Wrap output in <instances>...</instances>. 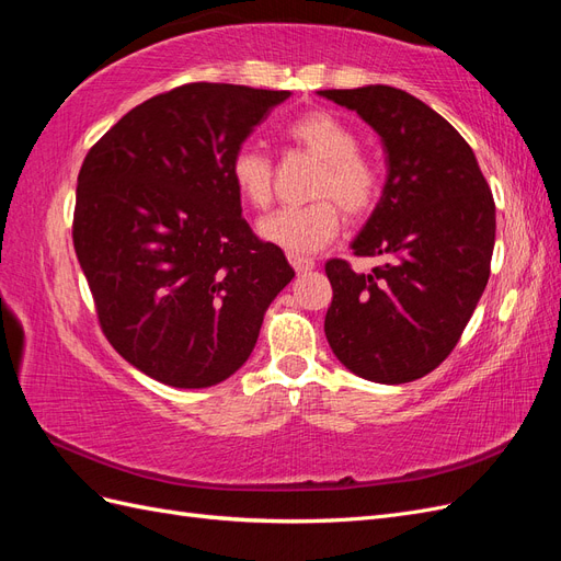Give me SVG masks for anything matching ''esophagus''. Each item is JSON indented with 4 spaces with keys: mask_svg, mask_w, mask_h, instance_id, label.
Wrapping results in <instances>:
<instances>
[{
    "mask_svg": "<svg viewBox=\"0 0 561 561\" xmlns=\"http://www.w3.org/2000/svg\"><path fill=\"white\" fill-rule=\"evenodd\" d=\"M287 260H290V264L295 266L297 274H304V271H311L316 266V262L311 257H304V254H295V252L287 254Z\"/></svg>",
    "mask_w": 561,
    "mask_h": 561,
    "instance_id": "34e87169",
    "label": "esophagus"
}]
</instances>
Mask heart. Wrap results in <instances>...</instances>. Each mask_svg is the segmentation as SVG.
Segmentation results:
<instances>
[{"label": "heart", "instance_id": "1", "mask_svg": "<svg viewBox=\"0 0 561 561\" xmlns=\"http://www.w3.org/2000/svg\"><path fill=\"white\" fill-rule=\"evenodd\" d=\"M285 138L320 161L313 182L318 201L268 213L260 219L257 231L264 241L283 250L311 252L330 243L342 229L337 205L351 219H363L371 213L381 194V178L375 163L358 154L360 145L355 130L330 112H309L295 118L285 128ZM229 173L236 192L250 206L264 208L271 201L274 163L260 147L241 145L236 149Z\"/></svg>", "mask_w": 561, "mask_h": 561}]
</instances>
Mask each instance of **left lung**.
<instances>
[{
	"instance_id": "1",
	"label": "left lung",
	"mask_w": 561,
	"mask_h": 561,
	"mask_svg": "<svg viewBox=\"0 0 561 561\" xmlns=\"http://www.w3.org/2000/svg\"><path fill=\"white\" fill-rule=\"evenodd\" d=\"M379 133L388 175L351 243L381 257L371 274L330 260L325 336L353 375L377 383L426 377L461 339L489 280L496 206L470 145L419 98L393 87L318 91Z\"/></svg>"
}]
</instances>
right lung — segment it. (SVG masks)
<instances>
[{
    "label": "right lung",
    "mask_w": 561,
    "mask_h": 561,
    "mask_svg": "<svg viewBox=\"0 0 561 561\" xmlns=\"http://www.w3.org/2000/svg\"><path fill=\"white\" fill-rule=\"evenodd\" d=\"M290 91L184 83L100 138L77 180L72 239L100 328L124 360L175 388L229 379L295 278L252 233L229 163Z\"/></svg>",
    "instance_id": "add662e5"
}]
</instances>
